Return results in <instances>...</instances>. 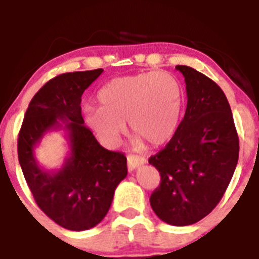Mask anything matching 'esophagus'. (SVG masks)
Here are the masks:
<instances>
[{
	"label": "esophagus",
	"mask_w": 259,
	"mask_h": 259,
	"mask_svg": "<svg viewBox=\"0 0 259 259\" xmlns=\"http://www.w3.org/2000/svg\"><path fill=\"white\" fill-rule=\"evenodd\" d=\"M146 162L147 160L144 157H142V156H135V155L127 156V167H129V170L137 169V167L146 164Z\"/></svg>",
	"instance_id": "1"
}]
</instances>
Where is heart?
Segmentation results:
<instances>
[{"label": "heart", "instance_id": "1", "mask_svg": "<svg viewBox=\"0 0 259 259\" xmlns=\"http://www.w3.org/2000/svg\"><path fill=\"white\" fill-rule=\"evenodd\" d=\"M98 101L101 107H86L83 118L102 143L116 146L129 121L137 143L161 146L179 126L183 90L173 74L143 72L111 80L101 89Z\"/></svg>", "mask_w": 259, "mask_h": 259}]
</instances>
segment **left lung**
<instances>
[{
	"mask_svg": "<svg viewBox=\"0 0 259 259\" xmlns=\"http://www.w3.org/2000/svg\"><path fill=\"white\" fill-rule=\"evenodd\" d=\"M187 108L176 134L148 162L161 177L150 197L156 215L173 226H188L221 201L239 160V137L227 98L213 80L187 66Z\"/></svg>",
	"mask_w": 259,
	"mask_h": 259,
	"instance_id": "1",
	"label": "left lung"
}]
</instances>
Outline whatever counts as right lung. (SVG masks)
Masks as SVG:
<instances>
[{
    "label": "right lung",
    "instance_id": "add662e5",
    "mask_svg": "<svg viewBox=\"0 0 259 259\" xmlns=\"http://www.w3.org/2000/svg\"><path fill=\"white\" fill-rule=\"evenodd\" d=\"M102 72H69L46 82L32 98L18 138L19 164L34 201L71 231L101 223L127 176L124 153L103 148L81 115V97ZM60 128L67 134L70 153L60 169L46 170L36 162L34 148L46 132Z\"/></svg>",
    "mask_w": 259,
    "mask_h": 259
}]
</instances>
